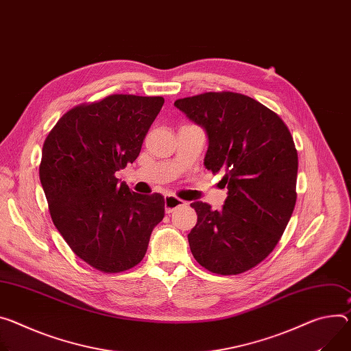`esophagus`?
<instances>
[{"label": "esophagus", "instance_id": "34e87169", "mask_svg": "<svg viewBox=\"0 0 351 351\" xmlns=\"http://www.w3.org/2000/svg\"><path fill=\"white\" fill-rule=\"evenodd\" d=\"M183 206H186V202H183L182 199H179L176 196H172V195L165 196V211L168 214L172 213L173 210H176L178 207H183Z\"/></svg>", "mask_w": 351, "mask_h": 351}]
</instances>
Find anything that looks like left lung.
Listing matches in <instances>:
<instances>
[{"label":"left lung","instance_id":"1","mask_svg":"<svg viewBox=\"0 0 351 351\" xmlns=\"http://www.w3.org/2000/svg\"><path fill=\"white\" fill-rule=\"evenodd\" d=\"M175 106L208 136L204 165L224 173L228 197L211 210L195 202L187 235L195 259L232 276L258 266L278 243L297 202L298 154L281 117L246 95L222 90L178 99Z\"/></svg>","mask_w":351,"mask_h":351}]
</instances>
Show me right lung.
I'll use <instances>...</instances> for the list:
<instances>
[{
    "label": "right lung",
    "mask_w": 351,
    "mask_h": 351,
    "mask_svg": "<svg viewBox=\"0 0 351 351\" xmlns=\"http://www.w3.org/2000/svg\"><path fill=\"white\" fill-rule=\"evenodd\" d=\"M162 97L114 93L62 114L39 165L53 224L80 259L104 273L137 266L165 215L159 193L138 195L114 173L133 164Z\"/></svg>",
    "instance_id": "add662e5"
}]
</instances>
